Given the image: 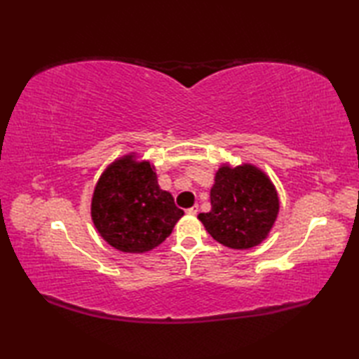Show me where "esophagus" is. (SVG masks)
<instances>
[{
    "mask_svg": "<svg viewBox=\"0 0 359 359\" xmlns=\"http://www.w3.org/2000/svg\"><path fill=\"white\" fill-rule=\"evenodd\" d=\"M187 212H188V215H191V216H196L197 212H199V207H197V205H194V207L188 208V210H187Z\"/></svg>",
    "mask_w": 359,
    "mask_h": 359,
    "instance_id": "1",
    "label": "esophagus"
}]
</instances>
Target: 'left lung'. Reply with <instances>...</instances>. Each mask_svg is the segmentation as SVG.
Masks as SVG:
<instances>
[{
  "mask_svg": "<svg viewBox=\"0 0 359 359\" xmlns=\"http://www.w3.org/2000/svg\"><path fill=\"white\" fill-rule=\"evenodd\" d=\"M210 197L211 211L201 212V222L212 239L234 250L259 245L279 212L276 188L253 165L219 168Z\"/></svg>",
  "mask_w": 359,
  "mask_h": 359,
  "instance_id": "8db88e82",
  "label": "left lung"
}]
</instances>
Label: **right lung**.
<instances>
[{"mask_svg": "<svg viewBox=\"0 0 359 359\" xmlns=\"http://www.w3.org/2000/svg\"><path fill=\"white\" fill-rule=\"evenodd\" d=\"M94 225L111 247L123 253H144L158 247L184 216L172 196L160 189L149 162L134 154L111 163L98 179L93 205Z\"/></svg>", "mask_w": 359, "mask_h": 359, "instance_id": "1", "label": "right lung"}]
</instances>
